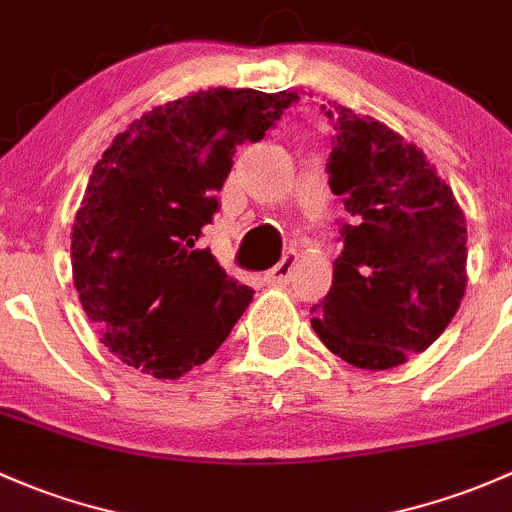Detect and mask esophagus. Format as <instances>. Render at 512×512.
I'll return each instance as SVG.
<instances>
[{"label": "esophagus", "mask_w": 512, "mask_h": 512, "mask_svg": "<svg viewBox=\"0 0 512 512\" xmlns=\"http://www.w3.org/2000/svg\"><path fill=\"white\" fill-rule=\"evenodd\" d=\"M294 262H297V255L294 252H287L277 265L267 272V282L270 284H289L292 279V270H294Z\"/></svg>", "instance_id": "esophagus-1"}]
</instances>
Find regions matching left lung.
Instances as JSON below:
<instances>
[{"label": "left lung", "instance_id": "8db88e82", "mask_svg": "<svg viewBox=\"0 0 512 512\" xmlns=\"http://www.w3.org/2000/svg\"><path fill=\"white\" fill-rule=\"evenodd\" d=\"M333 125L328 186L351 218L333 284L311 319L346 363L387 370L444 333L466 292V220L454 191L414 144L351 107L321 105Z\"/></svg>", "mask_w": 512, "mask_h": 512}]
</instances>
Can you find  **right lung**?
<instances>
[{"label": "right lung", "mask_w": 512, "mask_h": 512, "mask_svg": "<svg viewBox=\"0 0 512 512\" xmlns=\"http://www.w3.org/2000/svg\"><path fill=\"white\" fill-rule=\"evenodd\" d=\"M297 100L287 90H201L132 122L95 164L73 223V282L122 363L174 380L238 324L255 292L198 240L235 149L260 142Z\"/></svg>", "instance_id": "add662e5"}]
</instances>
